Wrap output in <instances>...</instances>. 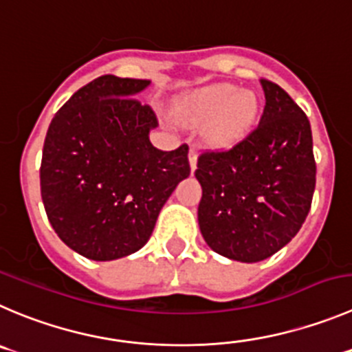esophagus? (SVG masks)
<instances>
[{"label": "esophagus", "mask_w": 352, "mask_h": 352, "mask_svg": "<svg viewBox=\"0 0 352 352\" xmlns=\"http://www.w3.org/2000/svg\"><path fill=\"white\" fill-rule=\"evenodd\" d=\"M197 157H199L197 148L195 146H192V148H190V153H188V160H190V167H192V170L197 169Z\"/></svg>", "instance_id": "1"}]
</instances>
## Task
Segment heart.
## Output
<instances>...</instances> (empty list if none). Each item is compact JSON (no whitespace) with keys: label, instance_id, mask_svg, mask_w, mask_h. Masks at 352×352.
<instances>
[{"label":"heart","instance_id":"1","mask_svg":"<svg viewBox=\"0 0 352 352\" xmlns=\"http://www.w3.org/2000/svg\"><path fill=\"white\" fill-rule=\"evenodd\" d=\"M256 95L232 85H214L192 93L179 105V117L190 124L206 123L204 135L214 146L240 142L257 117Z\"/></svg>","mask_w":352,"mask_h":352}]
</instances>
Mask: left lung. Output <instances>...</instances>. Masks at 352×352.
<instances>
[{
	"mask_svg": "<svg viewBox=\"0 0 352 352\" xmlns=\"http://www.w3.org/2000/svg\"><path fill=\"white\" fill-rule=\"evenodd\" d=\"M261 86L257 128L233 148L204 152L195 170L200 233L214 252L240 263L267 259L297 235L316 185L306 113L278 85Z\"/></svg>",
	"mask_w": 352,
	"mask_h": 352,
	"instance_id": "1",
	"label": "left lung"
}]
</instances>
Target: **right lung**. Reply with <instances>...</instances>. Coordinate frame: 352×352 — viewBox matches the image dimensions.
Here are the masks:
<instances>
[{"label": "right lung", "mask_w": 352, "mask_h": 352, "mask_svg": "<svg viewBox=\"0 0 352 352\" xmlns=\"http://www.w3.org/2000/svg\"><path fill=\"white\" fill-rule=\"evenodd\" d=\"M148 79L102 76L55 113L39 178L46 216L67 247L113 261L148 242L160 209L190 176L188 145L162 152L150 143L159 126L135 98Z\"/></svg>", "instance_id": "right-lung-1"}]
</instances>
